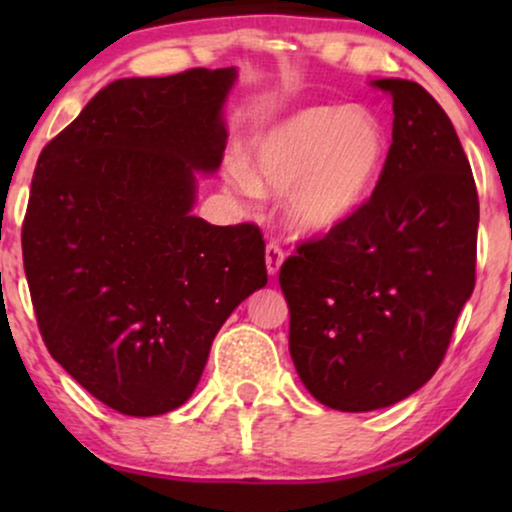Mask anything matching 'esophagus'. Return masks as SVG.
Wrapping results in <instances>:
<instances>
[{"mask_svg": "<svg viewBox=\"0 0 512 512\" xmlns=\"http://www.w3.org/2000/svg\"><path fill=\"white\" fill-rule=\"evenodd\" d=\"M282 263H284V249L279 247L277 242H270L268 247H265V268H268L270 275L275 277L279 268H282Z\"/></svg>", "mask_w": 512, "mask_h": 512, "instance_id": "obj_1", "label": "esophagus"}]
</instances>
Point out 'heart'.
<instances>
[{
	"label": "heart",
	"mask_w": 512,
	"mask_h": 512,
	"mask_svg": "<svg viewBox=\"0 0 512 512\" xmlns=\"http://www.w3.org/2000/svg\"><path fill=\"white\" fill-rule=\"evenodd\" d=\"M254 172L240 160L230 184L258 198L288 193L286 216L300 233H328L356 214L387 156V135L366 109L307 107L261 132L251 144Z\"/></svg>",
	"instance_id": "b5f03b06"
}]
</instances>
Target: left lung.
Segmentation results:
<instances>
[{
    "label": "left lung",
    "mask_w": 512,
    "mask_h": 512,
    "mask_svg": "<svg viewBox=\"0 0 512 512\" xmlns=\"http://www.w3.org/2000/svg\"><path fill=\"white\" fill-rule=\"evenodd\" d=\"M373 86L394 100L373 195L279 270L293 366L342 412L387 408L424 387L475 286L480 205L452 121L415 81Z\"/></svg>",
    "instance_id": "left-lung-1"
}]
</instances>
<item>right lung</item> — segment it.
I'll return each mask as SVG.
<instances>
[{
    "instance_id": "1",
    "label": "right lung",
    "mask_w": 512,
    "mask_h": 512,
    "mask_svg": "<svg viewBox=\"0 0 512 512\" xmlns=\"http://www.w3.org/2000/svg\"><path fill=\"white\" fill-rule=\"evenodd\" d=\"M235 69L118 79L44 146L23 265L48 352L130 417L184 405L214 335L268 284L256 223L191 216L195 170L226 151Z\"/></svg>"
}]
</instances>
